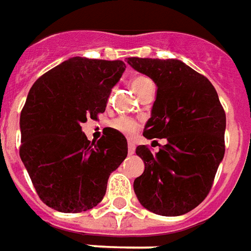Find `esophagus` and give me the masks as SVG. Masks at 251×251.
<instances>
[{"mask_svg": "<svg viewBox=\"0 0 251 251\" xmlns=\"http://www.w3.org/2000/svg\"><path fill=\"white\" fill-rule=\"evenodd\" d=\"M127 152L129 154H133V153L136 152V145H134V142L129 141V145H127Z\"/></svg>", "mask_w": 251, "mask_h": 251, "instance_id": "1", "label": "esophagus"}]
</instances>
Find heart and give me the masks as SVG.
<instances>
[{
    "instance_id": "heart-1",
    "label": "heart",
    "mask_w": 251,
    "mask_h": 251,
    "mask_svg": "<svg viewBox=\"0 0 251 251\" xmlns=\"http://www.w3.org/2000/svg\"><path fill=\"white\" fill-rule=\"evenodd\" d=\"M148 83H152L151 82V79L147 76H144V75H138L136 76L133 80H131V88H133V91L136 94L140 93V90H141L145 84ZM113 127L117 129L121 133H124L126 136H131V134H134L138 129V121L133 120V118H129V117H120V118H117V120L113 121Z\"/></svg>"
}]
</instances>
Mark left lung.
Instances as JSON below:
<instances>
[{
	"label": "left lung",
	"instance_id": "left-lung-1",
	"mask_svg": "<svg viewBox=\"0 0 251 251\" xmlns=\"http://www.w3.org/2000/svg\"><path fill=\"white\" fill-rule=\"evenodd\" d=\"M127 63L157 86L144 137L167 140L156 154L137 147L145 171L134 180V192L154 214H187L208 195L225 156V110L210 80L181 60L127 57Z\"/></svg>",
	"mask_w": 251,
	"mask_h": 251
}]
</instances>
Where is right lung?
Instances as JSON below:
<instances>
[{
    "mask_svg": "<svg viewBox=\"0 0 251 251\" xmlns=\"http://www.w3.org/2000/svg\"><path fill=\"white\" fill-rule=\"evenodd\" d=\"M125 68L121 60L71 57L29 90L20 117V157L39 198L53 210L75 214L100 203L110 174L127 156L122 133L106 127L91 142L80 126L103 113Z\"/></svg>",
    "mask_w": 251,
    "mask_h": 251,
    "instance_id": "1",
    "label": "right lung"
}]
</instances>
